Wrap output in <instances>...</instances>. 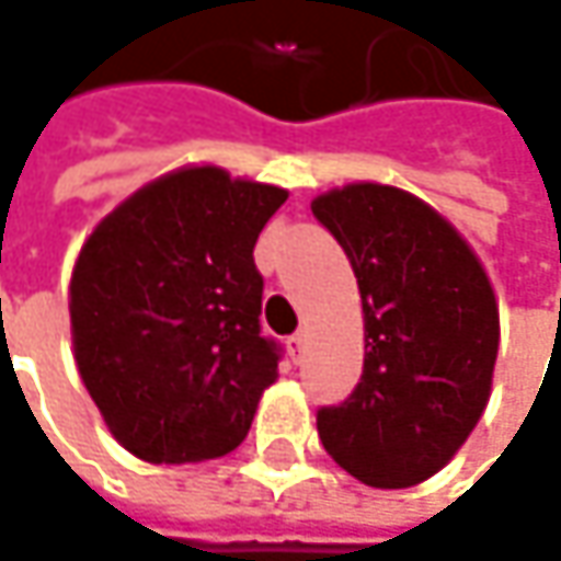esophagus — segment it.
I'll use <instances>...</instances> for the list:
<instances>
[{
  "instance_id": "esophagus-1",
  "label": "esophagus",
  "mask_w": 561,
  "mask_h": 561,
  "mask_svg": "<svg viewBox=\"0 0 561 561\" xmlns=\"http://www.w3.org/2000/svg\"><path fill=\"white\" fill-rule=\"evenodd\" d=\"M306 341H309V332H306V329H300L297 335H290L287 347H290V357H294V360H300L302 357V351H306Z\"/></svg>"
}]
</instances>
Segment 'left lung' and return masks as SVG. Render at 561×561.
Segmentation results:
<instances>
[{"mask_svg": "<svg viewBox=\"0 0 561 561\" xmlns=\"http://www.w3.org/2000/svg\"><path fill=\"white\" fill-rule=\"evenodd\" d=\"M312 214L344 249L364 309V374L316 415L319 440L370 489L440 472L479 424L499 357V302L469 242L421 197L377 181Z\"/></svg>", "mask_w": 561, "mask_h": 561, "instance_id": "8db88e82", "label": "left lung"}]
</instances>
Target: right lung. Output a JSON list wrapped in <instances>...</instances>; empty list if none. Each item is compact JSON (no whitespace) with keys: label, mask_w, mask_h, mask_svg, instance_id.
<instances>
[{"label":"right lung","mask_w":561,"mask_h":561,"mask_svg":"<svg viewBox=\"0 0 561 561\" xmlns=\"http://www.w3.org/2000/svg\"><path fill=\"white\" fill-rule=\"evenodd\" d=\"M277 184L187 165L142 184L85 239L69 280L76 367L114 440L146 462L236 450L280 351L261 335L255 242Z\"/></svg>","instance_id":"obj_1"}]
</instances>
